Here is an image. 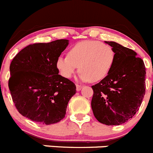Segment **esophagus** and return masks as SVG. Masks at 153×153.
Returning a JSON list of instances; mask_svg holds the SVG:
<instances>
[{"label":"esophagus","instance_id":"1","mask_svg":"<svg viewBox=\"0 0 153 153\" xmlns=\"http://www.w3.org/2000/svg\"><path fill=\"white\" fill-rule=\"evenodd\" d=\"M82 85H76V90H77V91H81V89H82Z\"/></svg>","mask_w":153,"mask_h":153}]
</instances>
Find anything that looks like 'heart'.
Masks as SVG:
<instances>
[{"mask_svg":"<svg viewBox=\"0 0 153 153\" xmlns=\"http://www.w3.org/2000/svg\"><path fill=\"white\" fill-rule=\"evenodd\" d=\"M115 57L110 45L98 40H84L71 46L68 56H59L56 64L64 78H71L79 67L81 81L98 82L109 74Z\"/></svg>","mask_w":153,"mask_h":153,"instance_id":"heart-1","label":"heart"}]
</instances>
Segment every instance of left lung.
Listing matches in <instances>:
<instances>
[{"label": "left lung", "mask_w": 153, "mask_h": 153, "mask_svg": "<svg viewBox=\"0 0 153 153\" xmlns=\"http://www.w3.org/2000/svg\"><path fill=\"white\" fill-rule=\"evenodd\" d=\"M115 52V61L109 74L91 87V107L101 123L120 125L139 111L146 92V68L137 53L115 42H107Z\"/></svg>", "instance_id": "left-lung-1"}]
</instances>
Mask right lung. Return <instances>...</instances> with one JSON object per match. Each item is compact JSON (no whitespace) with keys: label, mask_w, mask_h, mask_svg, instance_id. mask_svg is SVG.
<instances>
[{"label":"right lung","mask_w":153,"mask_h":153,"mask_svg":"<svg viewBox=\"0 0 153 153\" xmlns=\"http://www.w3.org/2000/svg\"><path fill=\"white\" fill-rule=\"evenodd\" d=\"M68 45V39L31 44L13 59L8 86L15 107L23 117L46 125L65 117L76 86L59 75L56 63Z\"/></svg>","instance_id":"obj_1"}]
</instances>
